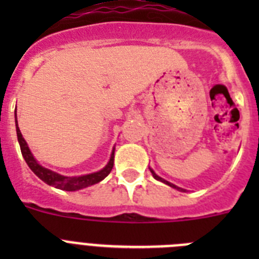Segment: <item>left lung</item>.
<instances>
[{"label": "left lung", "mask_w": 259, "mask_h": 259, "mask_svg": "<svg viewBox=\"0 0 259 259\" xmlns=\"http://www.w3.org/2000/svg\"><path fill=\"white\" fill-rule=\"evenodd\" d=\"M150 172H152V175H153V178H154V179L159 180V182L164 183V184H167V185H170V187H172V188L178 189V191H180V192H185V189H183V188H179V187H176V185H174V184H172V183H168V182H167V180L162 179L161 176H158V175H157V174H155V172H154V171H153V170H152V168H150Z\"/></svg>", "instance_id": "left-lung-1"}]
</instances>
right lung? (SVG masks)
<instances>
[{
    "label": "right lung",
    "instance_id": "obj_1",
    "mask_svg": "<svg viewBox=\"0 0 259 259\" xmlns=\"http://www.w3.org/2000/svg\"><path fill=\"white\" fill-rule=\"evenodd\" d=\"M15 127H17V136H18V141H19L20 145V152H22L23 158H24V161L27 162L28 167L31 168L35 175H37L41 180L47 184L52 185V187H56V188L62 189V191H79V189H83L89 187V185L97 184L101 180H104L107 175L110 174V171L113 170L114 166V150L111 153V157H110V161L106 166L102 168V170L97 171V172L93 174H88V175H83V176H74V178H70V176H63L59 175V174L54 172L52 170H48L45 167H42L41 164H38L36 162L35 157L32 155L31 150H29L28 145H27L26 140L23 139L22 134H20V130L18 127V120H17V114H15Z\"/></svg>",
    "mask_w": 259,
    "mask_h": 259
}]
</instances>
